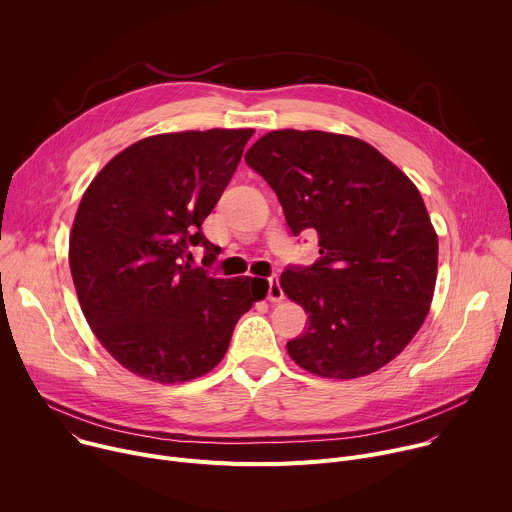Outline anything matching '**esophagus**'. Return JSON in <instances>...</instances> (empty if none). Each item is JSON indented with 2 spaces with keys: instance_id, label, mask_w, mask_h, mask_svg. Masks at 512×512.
Segmentation results:
<instances>
[{
  "instance_id": "34e87169",
  "label": "esophagus",
  "mask_w": 512,
  "mask_h": 512,
  "mask_svg": "<svg viewBox=\"0 0 512 512\" xmlns=\"http://www.w3.org/2000/svg\"><path fill=\"white\" fill-rule=\"evenodd\" d=\"M267 283H269V289H267L269 302H273V304L281 302V300H283V289H281V285H279V275H271V277L267 279Z\"/></svg>"
}]
</instances>
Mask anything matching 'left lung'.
<instances>
[{"label": "left lung", "instance_id": "left-lung-1", "mask_svg": "<svg viewBox=\"0 0 512 512\" xmlns=\"http://www.w3.org/2000/svg\"><path fill=\"white\" fill-rule=\"evenodd\" d=\"M245 162L277 194L291 233H318L320 259L281 273L308 314L289 356L328 379L379 371L433 298L437 235L419 190L367 141L326 131H269Z\"/></svg>", "mask_w": 512, "mask_h": 512}]
</instances>
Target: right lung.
<instances>
[{
	"label": "right lung",
	"instance_id": "1",
	"mask_svg": "<svg viewBox=\"0 0 512 512\" xmlns=\"http://www.w3.org/2000/svg\"><path fill=\"white\" fill-rule=\"evenodd\" d=\"M255 129L145 137L117 154L79 204L68 263L83 314L107 352L137 377L184 383L223 360L235 324L267 296L259 277L192 267L214 247L204 218L233 178Z\"/></svg>",
	"mask_w": 512,
	"mask_h": 512
}]
</instances>
